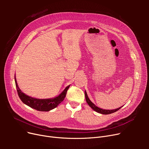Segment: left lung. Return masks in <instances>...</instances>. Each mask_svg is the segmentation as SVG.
<instances>
[{"label":"left lung","mask_w":149,"mask_h":149,"mask_svg":"<svg viewBox=\"0 0 149 149\" xmlns=\"http://www.w3.org/2000/svg\"><path fill=\"white\" fill-rule=\"evenodd\" d=\"M84 95H85V98H86V102L88 104V105L93 109V110H94L95 111H96L98 113H101V114H104V115H107V114H110V113H114L116 111H118L120 109H121L123 106L119 107V108H117L116 109H113V110H105V109H101L98 107L97 106H96L94 104H93L92 101L89 100L88 95H87V93L86 92H84Z\"/></svg>","instance_id":"left-lung-1"}]
</instances>
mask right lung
I'll return each instance as SVG.
<instances>
[{"mask_svg": "<svg viewBox=\"0 0 149 149\" xmlns=\"http://www.w3.org/2000/svg\"><path fill=\"white\" fill-rule=\"evenodd\" d=\"M14 79L18 95L22 102L30 107L36 109L37 111L43 112L49 111L57 107V106L65 99L66 95V92L70 86V85H69L59 95L55 98L48 99H37L26 95L24 93L22 92V91L18 86L15 76L14 77Z\"/></svg>", "mask_w": 149, "mask_h": 149, "instance_id": "obj_1", "label": "right lung"}]
</instances>
